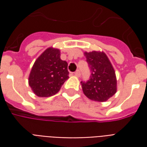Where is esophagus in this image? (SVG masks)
<instances>
[{"label": "esophagus", "mask_w": 147, "mask_h": 147, "mask_svg": "<svg viewBox=\"0 0 147 147\" xmlns=\"http://www.w3.org/2000/svg\"><path fill=\"white\" fill-rule=\"evenodd\" d=\"M74 75H75V76H77V77H80V75H81V74H80V71L79 70H77L76 71V72H75V73H74Z\"/></svg>", "instance_id": "34e87169"}]
</instances>
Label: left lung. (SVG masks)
I'll return each instance as SVG.
<instances>
[{
	"label": "left lung",
	"mask_w": 147,
	"mask_h": 147,
	"mask_svg": "<svg viewBox=\"0 0 147 147\" xmlns=\"http://www.w3.org/2000/svg\"><path fill=\"white\" fill-rule=\"evenodd\" d=\"M91 74L90 80L81 82L84 94L95 102H105L117 92V78L108 57L103 52H85Z\"/></svg>",
	"instance_id": "8db88e82"
}]
</instances>
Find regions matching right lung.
<instances>
[{
  "mask_svg": "<svg viewBox=\"0 0 147 147\" xmlns=\"http://www.w3.org/2000/svg\"><path fill=\"white\" fill-rule=\"evenodd\" d=\"M67 63L61 59L58 49L48 48L37 59L29 76V86L38 97H50L59 92L68 77Z\"/></svg>",
  "mask_w": 147,
  "mask_h": 147,
  "instance_id": "add662e5",
  "label": "right lung"
}]
</instances>
